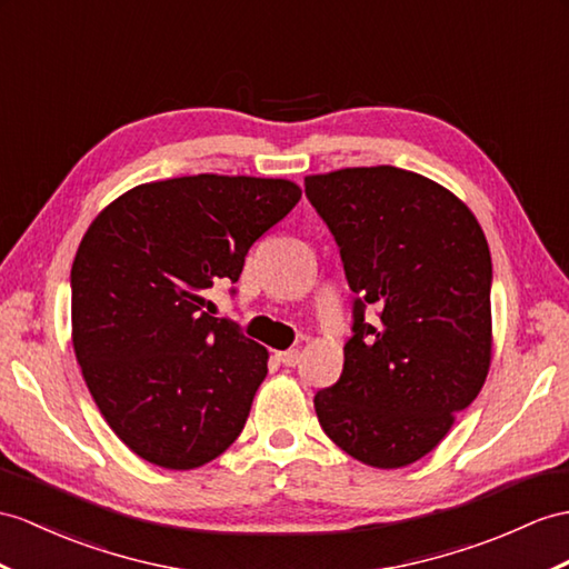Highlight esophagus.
Wrapping results in <instances>:
<instances>
[{"label":"esophagus","instance_id":"obj_1","mask_svg":"<svg viewBox=\"0 0 569 569\" xmlns=\"http://www.w3.org/2000/svg\"><path fill=\"white\" fill-rule=\"evenodd\" d=\"M299 357H301V352H299V350H284V352H277V359H280V362H282L284 367H295V365H299Z\"/></svg>","mask_w":569,"mask_h":569}]
</instances>
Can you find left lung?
I'll return each mask as SVG.
<instances>
[{
    "label": "left lung",
    "instance_id": "8db88e82",
    "mask_svg": "<svg viewBox=\"0 0 569 569\" xmlns=\"http://www.w3.org/2000/svg\"><path fill=\"white\" fill-rule=\"evenodd\" d=\"M303 186L357 295L340 379L313 398L318 422L357 461L410 466L488 379V241L451 190L396 166L307 176Z\"/></svg>",
    "mask_w": 569,
    "mask_h": 569
}]
</instances>
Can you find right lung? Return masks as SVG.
Instances as JSON below:
<instances>
[{
    "label": "right lung",
    "instance_id": "1",
    "mask_svg": "<svg viewBox=\"0 0 569 569\" xmlns=\"http://www.w3.org/2000/svg\"><path fill=\"white\" fill-rule=\"evenodd\" d=\"M301 188L284 178L142 183L91 221L72 262V345L110 429L140 459L200 468L246 425L268 350L204 311Z\"/></svg>",
    "mask_w": 569,
    "mask_h": 569
}]
</instances>
